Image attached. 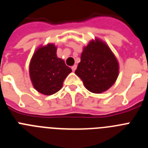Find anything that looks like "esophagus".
<instances>
[{"label":"esophagus","instance_id":"obj_1","mask_svg":"<svg viewBox=\"0 0 148 148\" xmlns=\"http://www.w3.org/2000/svg\"><path fill=\"white\" fill-rule=\"evenodd\" d=\"M76 68H77V65H73V66H72V70H73V72L75 71V70H76Z\"/></svg>","mask_w":148,"mask_h":148}]
</instances>
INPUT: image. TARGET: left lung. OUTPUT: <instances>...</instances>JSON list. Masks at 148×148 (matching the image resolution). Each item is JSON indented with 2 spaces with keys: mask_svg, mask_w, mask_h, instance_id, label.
I'll return each instance as SVG.
<instances>
[{
  "mask_svg": "<svg viewBox=\"0 0 148 148\" xmlns=\"http://www.w3.org/2000/svg\"><path fill=\"white\" fill-rule=\"evenodd\" d=\"M119 72V62L115 55L106 43L95 38L84 47L75 73L89 91L101 93L114 84Z\"/></svg>",
  "mask_w": 148,
  "mask_h": 148,
  "instance_id": "obj_1",
  "label": "left lung"
}]
</instances>
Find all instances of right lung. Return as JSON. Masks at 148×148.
<instances>
[{"label": "right lung", "instance_id": "add662e5", "mask_svg": "<svg viewBox=\"0 0 148 148\" xmlns=\"http://www.w3.org/2000/svg\"><path fill=\"white\" fill-rule=\"evenodd\" d=\"M53 44L40 46L34 53L29 63V76L34 88L47 95L61 89L63 82L72 70L64 60L57 57Z\"/></svg>", "mask_w": 148, "mask_h": 148}]
</instances>
